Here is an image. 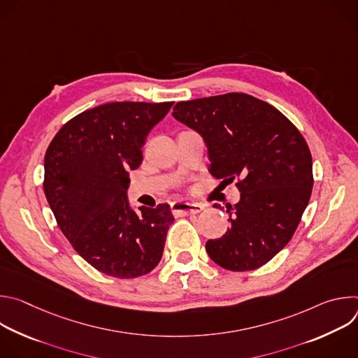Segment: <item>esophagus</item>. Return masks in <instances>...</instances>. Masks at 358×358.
<instances>
[{
	"label": "esophagus",
	"mask_w": 358,
	"mask_h": 358,
	"mask_svg": "<svg viewBox=\"0 0 358 358\" xmlns=\"http://www.w3.org/2000/svg\"><path fill=\"white\" fill-rule=\"evenodd\" d=\"M171 213L177 217H182V215H192V214H198L203 210L202 203L198 202H185V201H176L171 202Z\"/></svg>",
	"instance_id": "obj_1"
}]
</instances>
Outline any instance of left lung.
<instances>
[{"label":"left lung","instance_id":"1","mask_svg":"<svg viewBox=\"0 0 358 358\" xmlns=\"http://www.w3.org/2000/svg\"><path fill=\"white\" fill-rule=\"evenodd\" d=\"M173 116L202 136L215 178H238L241 199L227 207L231 228L207 242L210 258L234 272L264 266L292 239L309 203L308 143L283 113L246 93L178 101Z\"/></svg>","mask_w":358,"mask_h":358}]
</instances>
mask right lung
Returning a JSON list of instances; mask_svg holds the SVG:
<instances>
[{
    "label": "right lung",
    "instance_id": "1",
    "mask_svg": "<svg viewBox=\"0 0 358 358\" xmlns=\"http://www.w3.org/2000/svg\"><path fill=\"white\" fill-rule=\"evenodd\" d=\"M174 101H113L66 122L45 152L43 191L58 227L99 272L133 279L155 269L174 221L169 203L130 208L129 171Z\"/></svg>",
    "mask_w": 358,
    "mask_h": 358
}]
</instances>
